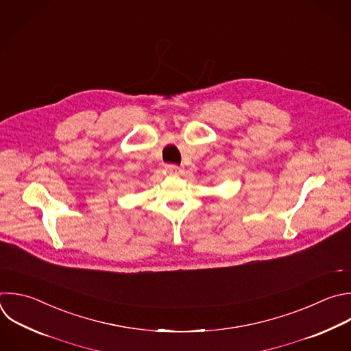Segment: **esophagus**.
Masks as SVG:
<instances>
[{
	"mask_svg": "<svg viewBox=\"0 0 351 351\" xmlns=\"http://www.w3.org/2000/svg\"><path fill=\"white\" fill-rule=\"evenodd\" d=\"M165 169H167L168 172H171V173H176L178 169H179V167L175 165V164H167V165H165Z\"/></svg>",
	"mask_w": 351,
	"mask_h": 351,
	"instance_id": "34e87169",
	"label": "esophagus"
}]
</instances>
